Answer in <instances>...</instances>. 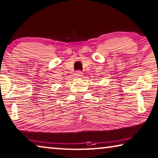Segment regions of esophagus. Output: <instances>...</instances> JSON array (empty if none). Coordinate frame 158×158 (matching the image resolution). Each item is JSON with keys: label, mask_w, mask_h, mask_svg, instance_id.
I'll use <instances>...</instances> for the list:
<instances>
[{"label": "esophagus", "mask_w": 158, "mask_h": 158, "mask_svg": "<svg viewBox=\"0 0 158 158\" xmlns=\"http://www.w3.org/2000/svg\"><path fill=\"white\" fill-rule=\"evenodd\" d=\"M76 76L77 77H81L82 76H83V75H82V73L81 71L77 70V71H76Z\"/></svg>", "instance_id": "esophagus-1"}]
</instances>
